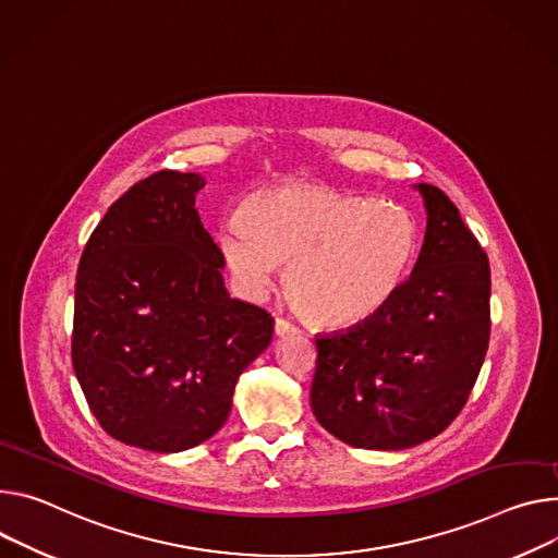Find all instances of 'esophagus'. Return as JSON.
<instances>
[{"mask_svg": "<svg viewBox=\"0 0 558 558\" xmlns=\"http://www.w3.org/2000/svg\"><path fill=\"white\" fill-rule=\"evenodd\" d=\"M274 329H276V336H293V333H298V327L291 325V323L284 320V318H276Z\"/></svg>", "mask_w": 558, "mask_h": 558, "instance_id": "obj_1", "label": "esophagus"}]
</instances>
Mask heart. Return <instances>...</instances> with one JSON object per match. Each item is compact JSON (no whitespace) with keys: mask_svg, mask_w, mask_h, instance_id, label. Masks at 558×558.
I'll return each instance as SVG.
<instances>
[{"mask_svg":"<svg viewBox=\"0 0 558 558\" xmlns=\"http://www.w3.org/2000/svg\"><path fill=\"white\" fill-rule=\"evenodd\" d=\"M418 240V220L400 202L327 186L263 191L218 227L227 267L248 298L269 293L289 267V298L323 329L376 316L408 278Z\"/></svg>","mask_w":558,"mask_h":558,"instance_id":"b5f03b06","label":"heart"}]
</instances>
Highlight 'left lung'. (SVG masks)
Wrapping results in <instances>:
<instances>
[{"instance_id": "left-lung-1", "label": "left lung", "mask_w": 558, "mask_h": 558, "mask_svg": "<svg viewBox=\"0 0 558 558\" xmlns=\"http://www.w3.org/2000/svg\"><path fill=\"white\" fill-rule=\"evenodd\" d=\"M427 214L412 276L369 320L316 336L312 410L338 440L398 451L461 414L489 342V263L453 202L414 184Z\"/></svg>"}]
</instances>
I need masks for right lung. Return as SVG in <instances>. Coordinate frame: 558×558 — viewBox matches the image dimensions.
<instances>
[{
    "instance_id": "obj_1",
    "label": "right lung",
    "mask_w": 558,
    "mask_h": 558,
    "mask_svg": "<svg viewBox=\"0 0 558 558\" xmlns=\"http://www.w3.org/2000/svg\"><path fill=\"white\" fill-rule=\"evenodd\" d=\"M205 184L167 169L135 182L77 267L75 376L105 432L146 451L209 440L274 336V318L225 287V256L195 209Z\"/></svg>"
}]
</instances>
